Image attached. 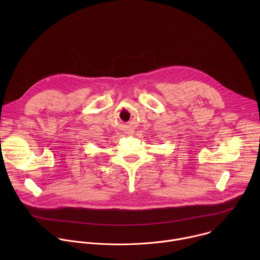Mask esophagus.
Wrapping results in <instances>:
<instances>
[{"instance_id": "34e87169", "label": "esophagus", "mask_w": 260, "mask_h": 260, "mask_svg": "<svg viewBox=\"0 0 260 260\" xmlns=\"http://www.w3.org/2000/svg\"><path fill=\"white\" fill-rule=\"evenodd\" d=\"M126 134H128V135H132V134H133V132H132V131H128Z\"/></svg>"}]
</instances>
